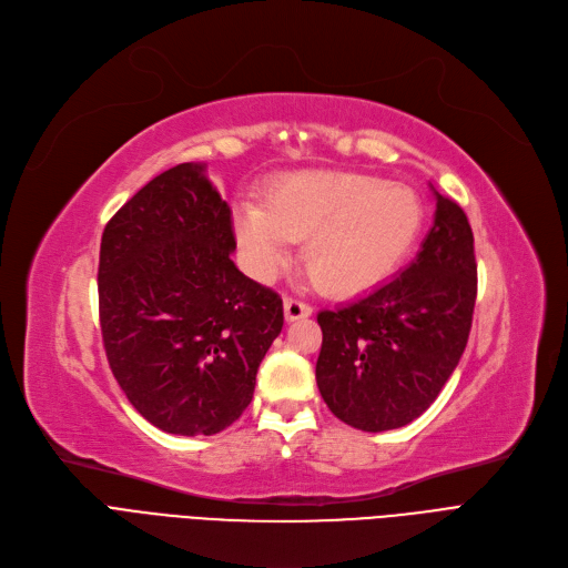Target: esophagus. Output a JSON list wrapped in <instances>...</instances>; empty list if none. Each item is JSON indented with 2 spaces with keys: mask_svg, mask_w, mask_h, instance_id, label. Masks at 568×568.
<instances>
[{
  "mask_svg": "<svg viewBox=\"0 0 568 568\" xmlns=\"http://www.w3.org/2000/svg\"><path fill=\"white\" fill-rule=\"evenodd\" d=\"M312 314V307L298 298H286L284 301V316L286 321H298V318H307Z\"/></svg>",
  "mask_w": 568,
  "mask_h": 568,
  "instance_id": "esophagus-1",
  "label": "esophagus"
}]
</instances>
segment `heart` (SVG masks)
Listing matches in <instances>:
<instances>
[{
  "label": "heart",
  "instance_id": "obj_1",
  "mask_svg": "<svg viewBox=\"0 0 568 568\" xmlns=\"http://www.w3.org/2000/svg\"><path fill=\"white\" fill-rule=\"evenodd\" d=\"M235 237L261 280L286 263L293 240L314 282L328 293H356L384 280L414 242L420 203L409 186L361 173L312 171L275 184L265 207H235Z\"/></svg>",
  "mask_w": 568,
  "mask_h": 568
}]
</instances>
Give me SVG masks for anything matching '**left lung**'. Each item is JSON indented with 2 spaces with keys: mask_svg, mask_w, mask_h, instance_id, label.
Wrapping results in <instances>:
<instances>
[{
  "mask_svg": "<svg viewBox=\"0 0 568 568\" xmlns=\"http://www.w3.org/2000/svg\"><path fill=\"white\" fill-rule=\"evenodd\" d=\"M437 210L409 267L363 298L321 310L316 386L328 409L363 432L395 429L437 399L460 363L476 303L474 233L465 210Z\"/></svg>",
  "mask_w": 568,
  "mask_h": 568,
  "instance_id": "obj_1",
  "label": "left lung"
}]
</instances>
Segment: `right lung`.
<instances>
[{
	"mask_svg": "<svg viewBox=\"0 0 568 568\" xmlns=\"http://www.w3.org/2000/svg\"><path fill=\"white\" fill-rule=\"evenodd\" d=\"M231 207L205 164H178L105 224L99 252L103 348L120 388L169 435H217L250 407L282 333L273 291L231 261Z\"/></svg>",
	"mask_w": 568,
	"mask_h": 568,
	"instance_id": "1",
	"label": "right lung"
}]
</instances>
